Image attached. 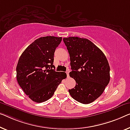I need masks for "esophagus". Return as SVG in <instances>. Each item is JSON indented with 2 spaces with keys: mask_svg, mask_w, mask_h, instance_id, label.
<instances>
[{
  "mask_svg": "<svg viewBox=\"0 0 130 130\" xmlns=\"http://www.w3.org/2000/svg\"><path fill=\"white\" fill-rule=\"evenodd\" d=\"M66 73H67V77H69V70H67V71H66Z\"/></svg>",
  "mask_w": 130,
  "mask_h": 130,
  "instance_id": "esophagus-1",
  "label": "esophagus"
}]
</instances>
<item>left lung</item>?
<instances>
[{
    "label": "left lung",
    "instance_id": "1",
    "mask_svg": "<svg viewBox=\"0 0 130 130\" xmlns=\"http://www.w3.org/2000/svg\"><path fill=\"white\" fill-rule=\"evenodd\" d=\"M70 56L69 76L76 81L69 89L73 99L83 104L94 101L104 92L110 81V66L104 53L86 38H63Z\"/></svg>",
    "mask_w": 130,
    "mask_h": 130
}]
</instances>
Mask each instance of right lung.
Here are the masks:
<instances>
[{
  "label": "right lung",
  "instance_id": "right-lung-1",
  "mask_svg": "<svg viewBox=\"0 0 130 130\" xmlns=\"http://www.w3.org/2000/svg\"><path fill=\"white\" fill-rule=\"evenodd\" d=\"M61 41L62 37L54 36L38 38L24 50L19 59L17 82L32 101H46L67 77L65 72L53 69L54 53Z\"/></svg>",
  "mask_w": 130,
  "mask_h": 130
}]
</instances>
